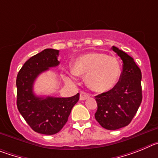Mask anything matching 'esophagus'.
<instances>
[{
	"instance_id": "obj_1",
	"label": "esophagus",
	"mask_w": 158,
	"mask_h": 158,
	"mask_svg": "<svg viewBox=\"0 0 158 158\" xmlns=\"http://www.w3.org/2000/svg\"><path fill=\"white\" fill-rule=\"evenodd\" d=\"M89 97V93H85V92L81 91L80 93V100H86Z\"/></svg>"
}]
</instances>
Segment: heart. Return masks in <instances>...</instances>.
<instances>
[{
	"mask_svg": "<svg viewBox=\"0 0 158 158\" xmlns=\"http://www.w3.org/2000/svg\"><path fill=\"white\" fill-rule=\"evenodd\" d=\"M71 73L86 75V83L90 89L105 92L112 89L118 81L122 66L116 57L101 52H90L75 60Z\"/></svg>",
	"mask_w": 158,
	"mask_h": 158,
	"instance_id": "obj_1",
	"label": "heart"
}]
</instances>
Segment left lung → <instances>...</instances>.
Masks as SVG:
<instances>
[{
    "instance_id": "8db88e82",
    "label": "left lung",
    "mask_w": 158,
    "mask_h": 158,
    "mask_svg": "<svg viewBox=\"0 0 158 158\" xmlns=\"http://www.w3.org/2000/svg\"><path fill=\"white\" fill-rule=\"evenodd\" d=\"M123 61L118 81L109 91L96 96V121L107 130H117L127 126L133 119L142 103V73L127 54L111 47Z\"/></svg>"
}]
</instances>
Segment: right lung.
I'll list each match as a JSON object with an SVG mask.
<instances>
[{
  "label": "right lung",
  "mask_w": 158,
  "mask_h": 158,
  "mask_svg": "<svg viewBox=\"0 0 158 158\" xmlns=\"http://www.w3.org/2000/svg\"><path fill=\"white\" fill-rule=\"evenodd\" d=\"M58 50L46 49L29 58L19 69L16 77V105L30 127L37 133L54 135L66 123L73 107L80 94L68 98L36 97L32 85L38 75L49 67L59 64Z\"/></svg>",
  "instance_id": "obj_1"
}]
</instances>
